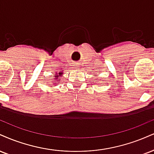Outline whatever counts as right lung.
<instances>
[{"label":"right lung","instance_id":"right-lung-1","mask_svg":"<svg viewBox=\"0 0 154 154\" xmlns=\"http://www.w3.org/2000/svg\"><path fill=\"white\" fill-rule=\"evenodd\" d=\"M62 75V72H59V73H56V75L54 76L55 78H54L52 80L54 81V82H59V81H60L59 79H60V78H59V77H60L61 75Z\"/></svg>","mask_w":154,"mask_h":154}]
</instances>
